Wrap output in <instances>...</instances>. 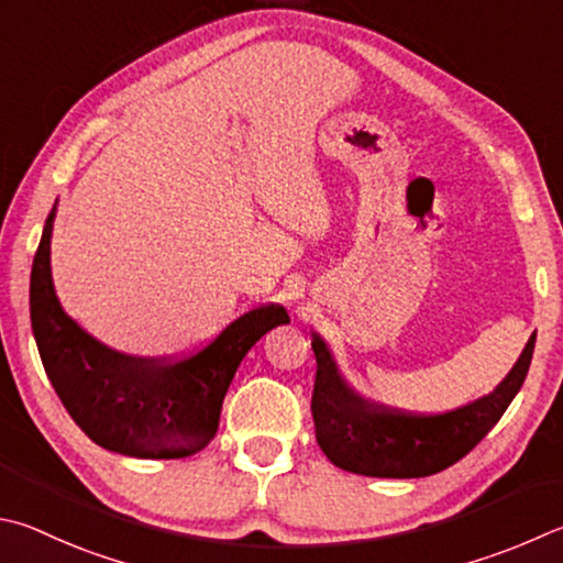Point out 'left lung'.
Listing matches in <instances>:
<instances>
[{"mask_svg": "<svg viewBox=\"0 0 563 563\" xmlns=\"http://www.w3.org/2000/svg\"><path fill=\"white\" fill-rule=\"evenodd\" d=\"M534 342L537 332L529 336L522 356L493 394L448 413L413 416L356 396L336 372L322 336L312 334L317 443L346 473L398 479L441 473L473 451L503 418L527 379Z\"/></svg>", "mask_w": 563, "mask_h": 563, "instance_id": "left-lung-1", "label": "left lung"}]
</instances>
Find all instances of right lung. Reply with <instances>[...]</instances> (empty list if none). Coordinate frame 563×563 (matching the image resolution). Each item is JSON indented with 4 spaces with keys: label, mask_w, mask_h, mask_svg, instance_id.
I'll return each mask as SVG.
<instances>
[{
    "label": "right lung",
    "mask_w": 563,
    "mask_h": 563,
    "mask_svg": "<svg viewBox=\"0 0 563 563\" xmlns=\"http://www.w3.org/2000/svg\"><path fill=\"white\" fill-rule=\"evenodd\" d=\"M51 209L32 265V330L60 404L90 441L130 457H187L207 448L221 404L251 346L290 322L283 305H261L217 340L179 360L128 356L70 320L51 280Z\"/></svg>",
    "instance_id": "obj_1"
}]
</instances>
